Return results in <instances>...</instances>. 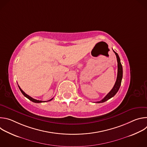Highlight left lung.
<instances>
[{
    "label": "left lung",
    "instance_id": "1",
    "mask_svg": "<svg viewBox=\"0 0 147 147\" xmlns=\"http://www.w3.org/2000/svg\"><path fill=\"white\" fill-rule=\"evenodd\" d=\"M113 52H115V53L116 56L117 61V79H116V82L113 88L112 89V90L105 96V97L103 98L100 101L96 102V103H103V102H105V101L108 100V99H111V98H112L113 96H114L116 95V94L117 92V91H119V90L120 88L122 77H123V68H122V66H121V62H120V57H119L118 54L114 51H113Z\"/></svg>",
    "mask_w": 147,
    "mask_h": 147
}]
</instances>
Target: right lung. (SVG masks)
Masks as SVG:
<instances>
[{"label": "right lung", "instance_id": "obj_1", "mask_svg": "<svg viewBox=\"0 0 147 147\" xmlns=\"http://www.w3.org/2000/svg\"><path fill=\"white\" fill-rule=\"evenodd\" d=\"M18 86V88H19V89H20V90L21 91V92H22V93L24 95V96H26L27 98H28V99H30V100H31L32 102H35V103H41V102H48V101H51V100H52L53 99V98H52L51 99H50V100H48V101H42V100H36V99H34V98H32V97H31L30 96H29L28 95H27V94H26L22 89H21V88L19 87V86Z\"/></svg>", "mask_w": 147, "mask_h": 147}]
</instances>
